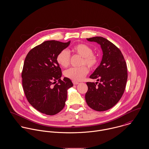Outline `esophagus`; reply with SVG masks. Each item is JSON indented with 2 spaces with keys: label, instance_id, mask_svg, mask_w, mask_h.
<instances>
[{
  "label": "esophagus",
  "instance_id": "1",
  "mask_svg": "<svg viewBox=\"0 0 149 149\" xmlns=\"http://www.w3.org/2000/svg\"><path fill=\"white\" fill-rule=\"evenodd\" d=\"M72 82H73V84L74 85H77V84H79V82H77V81H73Z\"/></svg>",
  "mask_w": 149,
  "mask_h": 149
}]
</instances>
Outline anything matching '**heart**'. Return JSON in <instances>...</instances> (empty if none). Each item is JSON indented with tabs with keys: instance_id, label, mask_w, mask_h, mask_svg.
Listing matches in <instances>:
<instances>
[{
	"instance_id": "heart-1",
	"label": "heart",
	"mask_w": 149,
	"mask_h": 149,
	"mask_svg": "<svg viewBox=\"0 0 149 149\" xmlns=\"http://www.w3.org/2000/svg\"><path fill=\"white\" fill-rule=\"evenodd\" d=\"M71 51L75 54L82 57L80 65L77 68H70L64 72V75L75 81L82 80L89 72L86 65L90 69L96 68L99 63V58L97 55L93 53V49L87 45L79 43L74 45ZM57 61L61 66L66 68L69 66L70 61V55L66 50H61L57 56Z\"/></svg>"
}]
</instances>
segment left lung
Listing matches in <instances>:
<instances>
[{"label":"left lung","instance_id":"8db88e82","mask_svg":"<svg viewBox=\"0 0 149 149\" xmlns=\"http://www.w3.org/2000/svg\"><path fill=\"white\" fill-rule=\"evenodd\" d=\"M101 45L103 55L100 65L89 77L96 83L87 82L85 100L88 106L97 111H106L121 99L127 80V68L120 49L102 37L86 38Z\"/></svg>","mask_w":149,"mask_h":149}]
</instances>
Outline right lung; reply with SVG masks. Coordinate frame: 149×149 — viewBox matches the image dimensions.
I'll return each mask as SVG.
<instances>
[{
  "label": "right lung",
  "mask_w": 149,
  "mask_h": 149,
  "mask_svg": "<svg viewBox=\"0 0 149 149\" xmlns=\"http://www.w3.org/2000/svg\"><path fill=\"white\" fill-rule=\"evenodd\" d=\"M70 41H46L33 48L27 54L22 72V86L29 103L40 112L54 115L65 105L67 90L73 86L64 77L57 56ZM58 83H56V81Z\"/></svg>",
  "instance_id": "1"
}]
</instances>
